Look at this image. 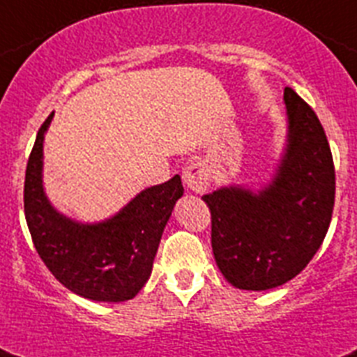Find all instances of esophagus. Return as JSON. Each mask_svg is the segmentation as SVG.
<instances>
[{
  "instance_id": "1",
  "label": "esophagus",
  "mask_w": 357,
  "mask_h": 357,
  "mask_svg": "<svg viewBox=\"0 0 357 357\" xmlns=\"http://www.w3.org/2000/svg\"><path fill=\"white\" fill-rule=\"evenodd\" d=\"M211 167L203 161H194L188 163L183 170V181L190 190L197 194H203L211 185Z\"/></svg>"
}]
</instances>
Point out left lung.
<instances>
[{
	"instance_id": "8db88e82",
	"label": "left lung",
	"mask_w": 357,
	"mask_h": 357,
	"mask_svg": "<svg viewBox=\"0 0 357 357\" xmlns=\"http://www.w3.org/2000/svg\"><path fill=\"white\" fill-rule=\"evenodd\" d=\"M289 145L272 185L252 194L230 187L203 196L212 252L238 289L268 290L303 271L321 247L334 211L336 172L316 112L285 86Z\"/></svg>"
}]
</instances>
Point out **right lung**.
Here are the masks:
<instances>
[{
  "label": "right lung",
  "instance_id": "right-lung-1",
  "mask_svg": "<svg viewBox=\"0 0 357 357\" xmlns=\"http://www.w3.org/2000/svg\"><path fill=\"white\" fill-rule=\"evenodd\" d=\"M38 130L25 172V218L32 243L52 275L94 301H127L143 289L172 208L183 196L181 178L146 188L118 215L100 225H79L50 206L41 185L43 136L50 119Z\"/></svg>",
  "mask_w": 357,
  "mask_h": 357
}]
</instances>
